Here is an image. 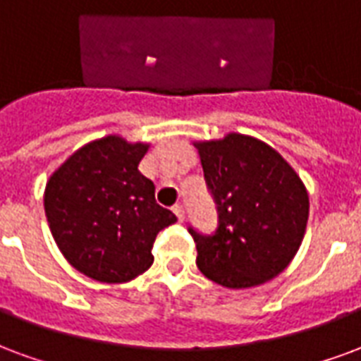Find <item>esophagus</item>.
<instances>
[{"label": "esophagus", "mask_w": 361, "mask_h": 361, "mask_svg": "<svg viewBox=\"0 0 361 361\" xmlns=\"http://www.w3.org/2000/svg\"><path fill=\"white\" fill-rule=\"evenodd\" d=\"M173 212H175V215L178 217V221H184V206H183V204H175V206H173Z\"/></svg>", "instance_id": "esophagus-1"}]
</instances>
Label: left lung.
<instances>
[{"instance_id":"8db88e82","label":"left lung","mask_w":361,"mask_h":361,"mask_svg":"<svg viewBox=\"0 0 361 361\" xmlns=\"http://www.w3.org/2000/svg\"><path fill=\"white\" fill-rule=\"evenodd\" d=\"M194 146L219 215L213 235L188 228L200 271L227 288L264 285L286 269L302 244L306 186L277 149L246 134Z\"/></svg>"}]
</instances>
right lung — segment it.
Segmentation results:
<instances>
[{
    "instance_id": "obj_1",
    "label": "right lung",
    "mask_w": 361,
    "mask_h": 361,
    "mask_svg": "<svg viewBox=\"0 0 361 361\" xmlns=\"http://www.w3.org/2000/svg\"><path fill=\"white\" fill-rule=\"evenodd\" d=\"M148 148L109 134L76 149L47 180L49 231L65 259L94 281L126 283L148 271L155 236L177 221L138 171Z\"/></svg>"
}]
</instances>
